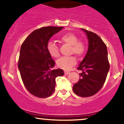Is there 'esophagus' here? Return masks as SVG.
I'll use <instances>...</instances> for the list:
<instances>
[{"label":"esophagus","instance_id":"1","mask_svg":"<svg viewBox=\"0 0 124 124\" xmlns=\"http://www.w3.org/2000/svg\"><path fill=\"white\" fill-rule=\"evenodd\" d=\"M64 73H65V75H69V73H70V72H69V71H67V70H65V71H64Z\"/></svg>","mask_w":124,"mask_h":124}]
</instances>
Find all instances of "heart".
Here are the masks:
<instances>
[{"label":"heart","instance_id":"1","mask_svg":"<svg viewBox=\"0 0 124 124\" xmlns=\"http://www.w3.org/2000/svg\"><path fill=\"white\" fill-rule=\"evenodd\" d=\"M61 41L63 43L71 46V54H75L78 56H82L86 51V45L83 41H78V37L72 33H68L61 37ZM47 49L49 54L54 58L59 56L58 46L55 43L50 41L48 43ZM76 63V59L74 56L62 57L57 61V65L59 68L64 70H69Z\"/></svg>","mask_w":124,"mask_h":124}]
</instances>
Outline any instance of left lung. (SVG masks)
<instances>
[{
    "label": "left lung",
    "instance_id": "8db88e82",
    "mask_svg": "<svg viewBox=\"0 0 124 124\" xmlns=\"http://www.w3.org/2000/svg\"><path fill=\"white\" fill-rule=\"evenodd\" d=\"M88 39L87 52L78 69L82 71L73 91L82 97L92 96L101 89L109 71L107 48L99 36L93 32L81 28Z\"/></svg>",
    "mask_w": 124,
    "mask_h": 124
}]
</instances>
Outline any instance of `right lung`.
Returning a JSON list of instances; mask_svg holds the SVG:
<instances>
[{
    "label": "right lung",
    "mask_w": 124,
    "mask_h": 124,
    "mask_svg": "<svg viewBox=\"0 0 124 124\" xmlns=\"http://www.w3.org/2000/svg\"><path fill=\"white\" fill-rule=\"evenodd\" d=\"M63 28L49 26L35 30L21 45L18 70L25 88L37 97L52 95L55 92V79L64 75L62 69H52L55 62L47 49L49 39Z\"/></svg>",
    "instance_id": "right-lung-1"
}]
</instances>
